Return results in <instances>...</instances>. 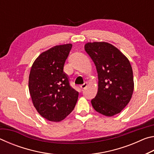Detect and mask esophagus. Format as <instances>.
Segmentation results:
<instances>
[{
    "label": "esophagus",
    "instance_id": "esophagus-1",
    "mask_svg": "<svg viewBox=\"0 0 154 154\" xmlns=\"http://www.w3.org/2000/svg\"><path fill=\"white\" fill-rule=\"evenodd\" d=\"M87 86H88V83H83V84H82V85H81L80 88H81V89H82V90H83V89H85V88H86Z\"/></svg>",
    "mask_w": 154,
    "mask_h": 154
}]
</instances>
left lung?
Listing matches in <instances>:
<instances>
[{"label": "left lung", "instance_id": "1", "mask_svg": "<svg viewBox=\"0 0 154 154\" xmlns=\"http://www.w3.org/2000/svg\"><path fill=\"white\" fill-rule=\"evenodd\" d=\"M85 50L98 72V92L91 100L93 108L108 117L119 113L130 102L134 90L133 72L128 59L106 42L88 43Z\"/></svg>", "mask_w": 154, "mask_h": 154}]
</instances>
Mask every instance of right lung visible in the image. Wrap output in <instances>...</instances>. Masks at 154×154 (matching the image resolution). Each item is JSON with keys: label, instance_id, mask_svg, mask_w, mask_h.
Here are the masks:
<instances>
[{"label": "right lung", "instance_id": "add662e5", "mask_svg": "<svg viewBox=\"0 0 154 154\" xmlns=\"http://www.w3.org/2000/svg\"><path fill=\"white\" fill-rule=\"evenodd\" d=\"M72 44L56 45L41 53L31 67L28 88L32 103L43 118L60 122L71 113L79 93L71 88L64 65Z\"/></svg>", "mask_w": 154, "mask_h": 154}]
</instances>
